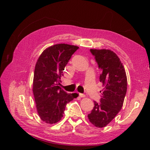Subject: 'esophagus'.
I'll return each mask as SVG.
<instances>
[{
  "instance_id": "obj_1",
  "label": "esophagus",
  "mask_w": 150,
  "mask_h": 150,
  "mask_svg": "<svg viewBox=\"0 0 150 150\" xmlns=\"http://www.w3.org/2000/svg\"><path fill=\"white\" fill-rule=\"evenodd\" d=\"M79 96H81V97H85V94H83V93H79Z\"/></svg>"
}]
</instances>
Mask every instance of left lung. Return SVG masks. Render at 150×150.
I'll use <instances>...</instances> for the list:
<instances>
[{
    "label": "left lung",
    "instance_id": "1",
    "mask_svg": "<svg viewBox=\"0 0 150 150\" xmlns=\"http://www.w3.org/2000/svg\"><path fill=\"white\" fill-rule=\"evenodd\" d=\"M101 70L100 82L105 86L100 103L88 115V120L97 128H103L115 118L122 107L127 91L124 67L115 53L108 50H90Z\"/></svg>",
    "mask_w": 150,
    "mask_h": 150
}]
</instances>
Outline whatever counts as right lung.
<instances>
[{"label": "right lung", "instance_id": "obj_1", "mask_svg": "<svg viewBox=\"0 0 150 150\" xmlns=\"http://www.w3.org/2000/svg\"><path fill=\"white\" fill-rule=\"evenodd\" d=\"M78 49L75 45L55 44L45 50L37 61L33 93L38 113L45 123L59 122L67 104L77 97V93H66L59 85L65 67Z\"/></svg>", "mask_w": 150, "mask_h": 150}]
</instances>
